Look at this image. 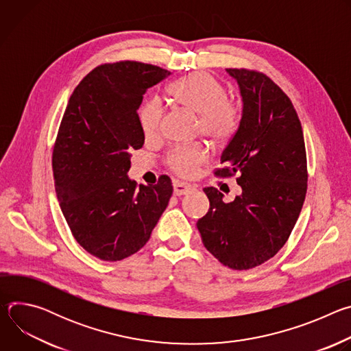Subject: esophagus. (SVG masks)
Returning <instances> with one entry per match:
<instances>
[{
	"mask_svg": "<svg viewBox=\"0 0 351 351\" xmlns=\"http://www.w3.org/2000/svg\"><path fill=\"white\" fill-rule=\"evenodd\" d=\"M194 187L189 183H184V182H180V180H175L173 182V193L175 195H183V194H187L190 191H193Z\"/></svg>",
	"mask_w": 351,
	"mask_h": 351,
	"instance_id": "34e87169",
	"label": "esophagus"
}]
</instances>
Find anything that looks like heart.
<instances>
[{
	"mask_svg": "<svg viewBox=\"0 0 351 351\" xmlns=\"http://www.w3.org/2000/svg\"><path fill=\"white\" fill-rule=\"evenodd\" d=\"M169 94L178 104L198 114L202 133L214 143H223L236 133L241 119V107L226 97L223 86L210 73L195 72L179 79L169 87ZM162 118L161 99L148 98L138 112L143 133L145 136L157 134ZM207 158L208 149L203 144L178 145L169 152L167 164L182 176H193Z\"/></svg>",
	"mask_w": 351,
	"mask_h": 351,
	"instance_id": "1",
	"label": "heart"
}]
</instances>
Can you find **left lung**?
Returning <instances> with one entry per match:
<instances>
[{
	"mask_svg": "<svg viewBox=\"0 0 351 351\" xmlns=\"http://www.w3.org/2000/svg\"><path fill=\"white\" fill-rule=\"evenodd\" d=\"M237 80L240 125L221 156L215 176L237 175L241 194L225 203L206 187L210 210L197 221L208 252L225 267L245 271L272 258L287 241L307 193L304 136L290 98L258 71L229 68Z\"/></svg>",
	"mask_w": 351,
	"mask_h": 351,
	"instance_id": "obj_1",
	"label": "left lung"
}]
</instances>
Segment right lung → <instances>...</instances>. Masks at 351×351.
<instances>
[{
  "mask_svg": "<svg viewBox=\"0 0 351 351\" xmlns=\"http://www.w3.org/2000/svg\"><path fill=\"white\" fill-rule=\"evenodd\" d=\"M171 75L137 61L94 68L73 90L53 152L60 207L76 241L103 261H121L148 241L173 187L128 178L130 152L144 144L137 110L145 91Z\"/></svg>",
  "mask_w": 351,
  "mask_h": 351,
  "instance_id": "1",
  "label": "right lung"
}]
</instances>
